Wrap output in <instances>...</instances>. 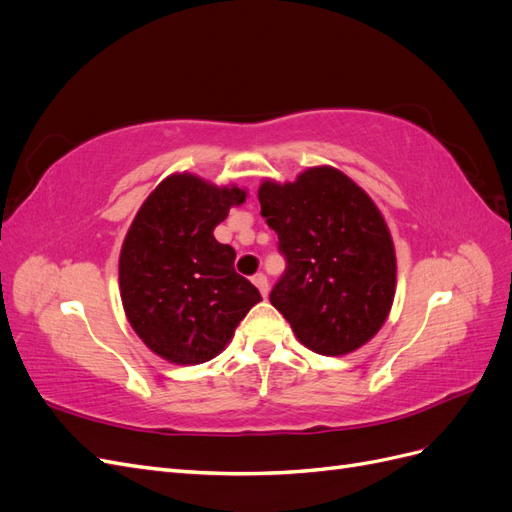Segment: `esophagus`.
<instances>
[{"instance_id":"34e87169","label":"esophagus","mask_w":512,"mask_h":512,"mask_svg":"<svg viewBox=\"0 0 512 512\" xmlns=\"http://www.w3.org/2000/svg\"><path fill=\"white\" fill-rule=\"evenodd\" d=\"M252 282H254V286L260 290L262 297H267V294H269V280H267V275L256 273V275L252 277Z\"/></svg>"}]
</instances>
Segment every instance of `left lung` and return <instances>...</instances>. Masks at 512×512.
Segmentation results:
<instances>
[{"label":"left lung","mask_w":512,"mask_h":512,"mask_svg":"<svg viewBox=\"0 0 512 512\" xmlns=\"http://www.w3.org/2000/svg\"><path fill=\"white\" fill-rule=\"evenodd\" d=\"M258 200L288 262L271 305L318 354L365 346L389 318L397 286L393 237L374 200L333 166L265 179Z\"/></svg>","instance_id":"8db88e82"}]
</instances>
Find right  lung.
<instances>
[{"label":"right lung","mask_w":512,"mask_h":512,"mask_svg":"<svg viewBox=\"0 0 512 512\" xmlns=\"http://www.w3.org/2000/svg\"><path fill=\"white\" fill-rule=\"evenodd\" d=\"M247 190L192 173L168 175L134 215L119 254L123 312L143 344L175 365L218 356L262 301L213 230Z\"/></svg>","instance_id":"right-lung-1"}]
</instances>
